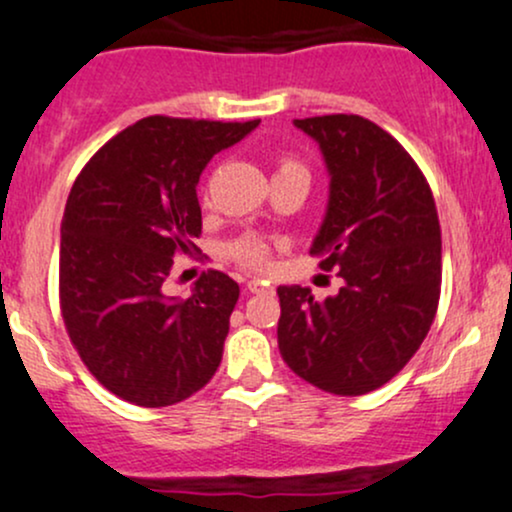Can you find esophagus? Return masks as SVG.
<instances>
[{"label":"esophagus","instance_id":"1","mask_svg":"<svg viewBox=\"0 0 512 512\" xmlns=\"http://www.w3.org/2000/svg\"><path fill=\"white\" fill-rule=\"evenodd\" d=\"M248 291L250 293H274L272 286H269L267 281H260V279H250L248 281Z\"/></svg>","mask_w":512,"mask_h":512}]
</instances>
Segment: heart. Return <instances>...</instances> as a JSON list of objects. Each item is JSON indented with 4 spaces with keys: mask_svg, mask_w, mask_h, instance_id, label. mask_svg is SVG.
Returning <instances> with one entry per match:
<instances>
[{
    "mask_svg": "<svg viewBox=\"0 0 512 512\" xmlns=\"http://www.w3.org/2000/svg\"><path fill=\"white\" fill-rule=\"evenodd\" d=\"M289 166H296V163H284L281 168H289ZM233 255H236L238 262H243L245 267H262L264 262H267V255H269V245L264 243L262 238L257 236H248L243 240H238L236 245H233Z\"/></svg>",
    "mask_w": 512,
    "mask_h": 512,
    "instance_id": "1",
    "label": "heart"
}]
</instances>
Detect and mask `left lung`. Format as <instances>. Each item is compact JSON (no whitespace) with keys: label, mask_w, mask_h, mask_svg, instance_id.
<instances>
[{"label":"left lung","mask_w":512,"mask_h":512,"mask_svg":"<svg viewBox=\"0 0 512 512\" xmlns=\"http://www.w3.org/2000/svg\"><path fill=\"white\" fill-rule=\"evenodd\" d=\"M320 146L327 209L310 255L344 286L317 303L305 286H279V351L305 383L356 397L407 366L440 298V223L419 166L361 115L293 120Z\"/></svg>","instance_id":"obj_1"}]
</instances>
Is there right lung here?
Wrapping results in <instances>:
<instances>
[{
  "label": "right lung",
  "instance_id": "right-lung-1",
  "mask_svg": "<svg viewBox=\"0 0 512 512\" xmlns=\"http://www.w3.org/2000/svg\"><path fill=\"white\" fill-rule=\"evenodd\" d=\"M260 125L144 117L98 151L69 192L60 240V303L93 378L125 402L168 407L209 383L240 286L202 274L168 296L173 257L202 233L197 182L214 154Z\"/></svg>",
  "mask_w": 512,
  "mask_h": 512
}]
</instances>
